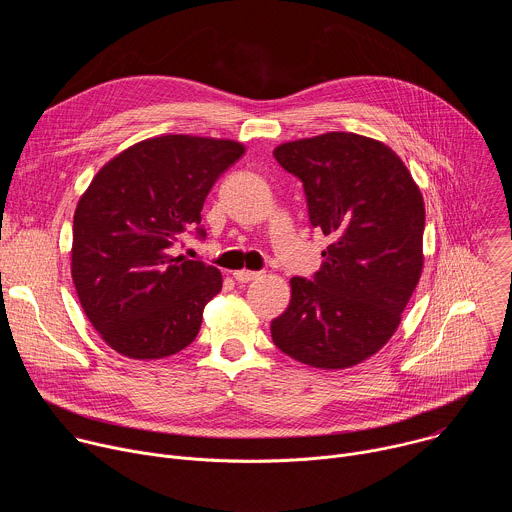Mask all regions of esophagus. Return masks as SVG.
<instances>
[{
  "label": "esophagus",
  "mask_w": 512,
  "mask_h": 512,
  "mask_svg": "<svg viewBox=\"0 0 512 512\" xmlns=\"http://www.w3.org/2000/svg\"><path fill=\"white\" fill-rule=\"evenodd\" d=\"M261 273L259 271H249V269H239L233 273V277L239 281V283H249L253 279H257Z\"/></svg>",
  "instance_id": "34e87169"
}]
</instances>
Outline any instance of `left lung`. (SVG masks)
I'll list each match as a JSON object with an SVG mask.
<instances>
[{"mask_svg":"<svg viewBox=\"0 0 512 512\" xmlns=\"http://www.w3.org/2000/svg\"><path fill=\"white\" fill-rule=\"evenodd\" d=\"M273 156L300 178L310 225L330 245L320 271L291 279L271 338L310 367H354L393 336L419 281L421 192L391 148L356 133L289 141Z\"/></svg>","mask_w":512,"mask_h":512,"instance_id":"left-lung-1","label":"left lung"}]
</instances>
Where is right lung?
Masks as SVG:
<instances>
[{"instance_id": "right-lung-1", "label": "right lung", "mask_w": 512, "mask_h": 512, "mask_svg": "<svg viewBox=\"0 0 512 512\" xmlns=\"http://www.w3.org/2000/svg\"><path fill=\"white\" fill-rule=\"evenodd\" d=\"M243 154L229 139L162 135L131 145L93 178L72 225V281L113 350L164 358L196 338L223 277L170 249L182 233L206 237L204 200Z\"/></svg>"}]
</instances>
